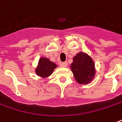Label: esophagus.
<instances>
[{
  "label": "esophagus",
  "mask_w": 122,
  "mask_h": 122,
  "mask_svg": "<svg viewBox=\"0 0 122 122\" xmlns=\"http://www.w3.org/2000/svg\"><path fill=\"white\" fill-rule=\"evenodd\" d=\"M60 66L61 67H67V62H63L60 64Z\"/></svg>",
  "instance_id": "obj_1"
}]
</instances>
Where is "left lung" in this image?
<instances>
[{"label":"left lung","mask_w":122,"mask_h":122,"mask_svg":"<svg viewBox=\"0 0 122 122\" xmlns=\"http://www.w3.org/2000/svg\"><path fill=\"white\" fill-rule=\"evenodd\" d=\"M71 69L76 81L81 85L90 83L96 74L95 64L87 53L79 52L73 57Z\"/></svg>","instance_id":"obj_1"}]
</instances>
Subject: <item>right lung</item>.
<instances>
[{
    "mask_svg": "<svg viewBox=\"0 0 122 122\" xmlns=\"http://www.w3.org/2000/svg\"><path fill=\"white\" fill-rule=\"evenodd\" d=\"M57 65L51 61L48 58L41 57L38 61V64L35 70L37 76H40L42 78H46L51 75Z\"/></svg>",
    "mask_w": 122,
    "mask_h": 122,
    "instance_id": "right-lung-1",
    "label": "right lung"
}]
</instances>
